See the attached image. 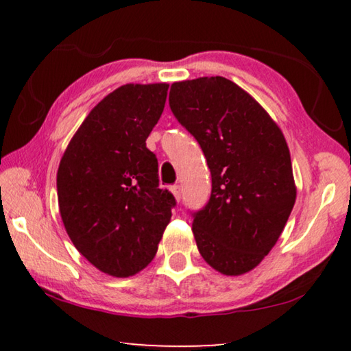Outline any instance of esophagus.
I'll return each instance as SVG.
<instances>
[{
  "label": "esophagus",
  "instance_id": "1",
  "mask_svg": "<svg viewBox=\"0 0 351 351\" xmlns=\"http://www.w3.org/2000/svg\"><path fill=\"white\" fill-rule=\"evenodd\" d=\"M170 192L173 193V197H175L176 201H180V198H181V187L180 186H176V184H175V186H171Z\"/></svg>",
  "mask_w": 351,
  "mask_h": 351
}]
</instances>
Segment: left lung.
I'll list each match as a JSON object with an SVG mask.
<instances>
[{
  "mask_svg": "<svg viewBox=\"0 0 351 351\" xmlns=\"http://www.w3.org/2000/svg\"><path fill=\"white\" fill-rule=\"evenodd\" d=\"M169 102L212 175L209 203L192 223L201 257L224 276L246 274L274 247L295 203L287 139L263 106L224 77L171 83Z\"/></svg>",
  "mask_w": 351,
  "mask_h": 351,
  "instance_id": "8db88e82",
  "label": "left lung"
}]
</instances>
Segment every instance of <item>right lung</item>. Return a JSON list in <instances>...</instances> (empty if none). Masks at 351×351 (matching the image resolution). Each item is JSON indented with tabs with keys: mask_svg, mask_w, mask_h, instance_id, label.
<instances>
[{
	"mask_svg": "<svg viewBox=\"0 0 351 351\" xmlns=\"http://www.w3.org/2000/svg\"><path fill=\"white\" fill-rule=\"evenodd\" d=\"M167 83H127L94 106L57 171L62 221L99 271L130 277L147 268L176 204L159 189L158 159L145 147L161 117Z\"/></svg>",
	"mask_w": 351,
	"mask_h": 351,
	"instance_id": "add662e5",
	"label": "right lung"
}]
</instances>
